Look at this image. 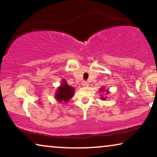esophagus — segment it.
Instances as JSON below:
<instances>
[{
    "instance_id": "1",
    "label": "esophagus",
    "mask_w": 157,
    "mask_h": 157,
    "mask_svg": "<svg viewBox=\"0 0 157 157\" xmlns=\"http://www.w3.org/2000/svg\"><path fill=\"white\" fill-rule=\"evenodd\" d=\"M82 85L83 86H87L89 85V83H88V81H83Z\"/></svg>"
}]
</instances>
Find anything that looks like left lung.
Instances as JSON below:
<instances>
[{"mask_svg":"<svg viewBox=\"0 0 157 157\" xmlns=\"http://www.w3.org/2000/svg\"><path fill=\"white\" fill-rule=\"evenodd\" d=\"M100 90H101V91H102V92L104 91V88H103V89H101ZM101 98H102V99H105L104 97H101Z\"/></svg>","mask_w":157,"mask_h":157,"instance_id":"1","label":"left lung"}]
</instances>
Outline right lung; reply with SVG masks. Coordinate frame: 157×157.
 Listing matches in <instances>:
<instances>
[{"mask_svg": "<svg viewBox=\"0 0 157 157\" xmlns=\"http://www.w3.org/2000/svg\"><path fill=\"white\" fill-rule=\"evenodd\" d=\"M74 89L67 84L65 81H62V84L58 89L56 98L59 101V102L64 101L67 102L70 100V98L74 95Z\"/></svg>", "mask_w": 157, "mask_h": 157, "instance_id": "obj_1", "label": "right lung"}]
</instances>
